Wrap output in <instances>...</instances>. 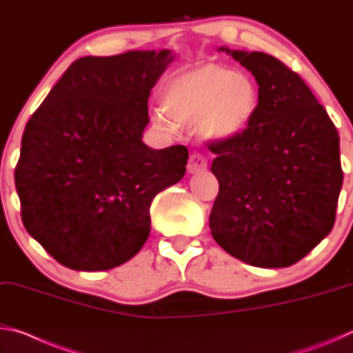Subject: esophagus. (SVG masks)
I'll return each mask as SVG.
<instances>
[{
  "instance_id": "1",
  "label": "esophagus",
  "mask_w": 353,
  "mask_h": 353,
  "mask_svg": "<svg viewBox=\"0 0 353 353\" xmlns=\"http://www.w3.org/2000/svg\"><path fill=\"white\" fill-rule=\"evenodd\" d=\"M188 172L191 174H198V172H204L207 170V160L202 154L199 152H194L190 155V160H188Z\"/></svg>"
}]
</instances>
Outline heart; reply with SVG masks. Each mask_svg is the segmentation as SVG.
I'll list each match as a JSON object with an SVG mask.
<instances>
[{
	"label": "heart",
	"instance_id": "b5f03b06",
	"mask_svg": "<svg viewBox=\"0 0 353 353\" xmlns=\"http://www.w3.org/2000/svg\"><path fill=\"white\" fill-rule=\"evenodd\" d=\"M163 110H155L152 123L165 132H176L179 123L198 119V129L208 140H232L254 121L260 105V90L246 73L216 63L185 70L171 76L162 88Z\"/></svg>",
	"mask_w": 353,
	"mask_h": 353
}]
</instances>
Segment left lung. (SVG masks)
<instances>
[{"label": "left lung", "mask_w": 353, "mask_h": 353, "mask_svg": "<svg viewBox=\"0 0 353 353\" xmlns=\"http://www.w3.org/2000/svg\"><path fill=\"white\" fill-rule=\"evenodd\" d=\"M254 74L260 105L250 126L212 141L219 193L210 230L227 254L286 268L330 234L343 170L339 135L307 83L279 59L221 46Z\"/></svg>", "instance_id": "8db88e82"}]
</instances>
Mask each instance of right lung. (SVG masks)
<instances>
[{"instance_id":"obj_1","label":"right lung","mask_w":353,"mask_h":353,"mask_svg":"<svg viewBox=\"0 0 353 353\" xmlns=\"http://www.w3.org/2000/svg\"><path fill=\"white\" fill-rule=\"evenodd\" d=\"M170 50L81 57L26 124L15 187L28 234L74 271H105L139 252L149 207L185 174L188 149L141 141L148 99Z\"/></svg>"}]
</instances>
